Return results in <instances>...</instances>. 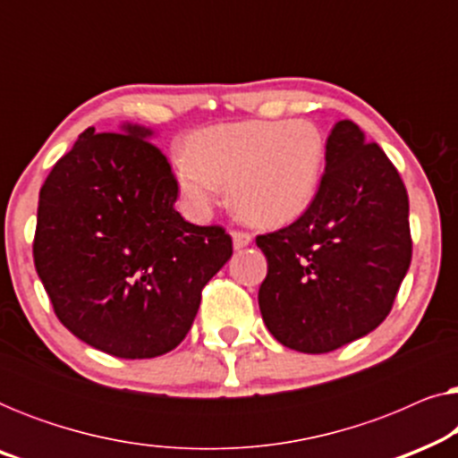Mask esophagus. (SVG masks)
<instances>
[{"mask_svg":"<svg viewBox=\"0 0 458 458\" xmlns=\"http://www.w3.org/2000/svg\"><path fill=\"white\" fill-rule=\"evenodd\" d=\"M250 242H252V235L246 233V231H233V248L235 250L250 246Z\"/></svg>","mask_w":458,"mask_h":458,"instance_id":"obj_1","label":"esophagus"}]
</instances>
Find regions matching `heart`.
<instances>
[{
	"mask_svg": "<svg viewBox=\"0 0 458 458\" xmlns=\"http://www.w3.org/2000/svg\"><path fill=\"white\" fill-rule=\"evenodd\" d=\"M187 152L174 162V174L193 210H208L221 181H231L240 215L277 227L298 218L315 199L325 141L309 121H248L199 131Z\"/></svg>",
	"mask_w": 458,
	"mask_h": 458,
	"instance_id": "obj_1",
	"label": "heart"
}]
</instances>
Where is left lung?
I'll return each mask as SVG.
<instances>
[{"instance_id":"obj_1","label":"left lung","mask_w":458,"mask_h":458,"mask_svg":"<svg viewBox=\"0 0 458 458\" xmlns=\"http://www.w3.org/2000/svg\"><path fill=\"white\" fill-rule=\"evenodd\" d=\"M256 246L268 265L259 290L267 329L298 352H331L390 315L412 254L406 187L384 149L340 121L312 204Z\"/></svg>"}]
</instances>
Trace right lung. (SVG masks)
Listing matches in <instances>:
<instances>
[{"label": "right lung", "mask_w": 458, "mask_h": 458, "mask_svg": "<svg viewBox=\"0 0 458 458\" xmlns=\"http://www.w3.org/2000/svg\"><path fill=\"white\" fill-rule=\"evenodd\" d=\"M89 127L39 191L35 268L55 317L118 359L177 348L202 290L231 259L223 227H198L174 208L177 179L148 141L152 129Z\"/></svg>", "instance_id": "right-lung-1"}]
</instances>
